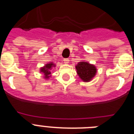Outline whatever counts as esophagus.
<instances>
[{
    "label": "esophagus",
    "mask_w": 134,
    "mask_h": 134,
    "mask_svg": "<svg viewBox=\"0 0 134 134\" xmlns=\"http://www.w3.org/2000/svg\"><path fill=\"white\" fill-rule=\"evenodd\" d=\"M63 60H64V63L66 64H67L69 63L70 60H69V59H68V58H64Z\"/></svg>",
    "instance_id": "1"
}]
</instances>
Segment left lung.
<instances>
[{"label": "left lung", "mask_w": 134, "mask_h": 134, "mask_svg": "<svg viewBox=\"0 0 134 134\" xmlns=\"http://www.w3.org/2000/svg\"><path fill=\"white\" fill-rule=\"evenodd\" d=\"M79 77L85 82H89L95 76L97 69L94 65L86 62H80L76 66Z\"/></svg>", "instance_id": "obj_1"}]
</instances>
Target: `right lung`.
<instances>
[{"label": "right lung", "instance_id": "right-lung-1", "mask_svg": "<svg viewBox=\"0 0 134 134\" xmlns=\"http://www.w3.org/2000/svg\"><path fill=\"white\" fill-rule=\"evenodd\" d=\"M53 66H54V64L53 63L47 64L43 68H41V72L43 73L46 79H48V78L50 76L49 75L51 74V72L49 70H50L51 68H52V67Z\"/></svg>", "mask_w": 134, "mask_h": 134}]
</instances>
